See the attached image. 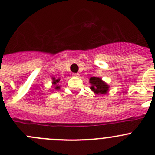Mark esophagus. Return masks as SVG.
Segmentation results:
<instances>
[{
  "instance_id": "obj_1",
  "label": "esophagus",
  "mask_w": 155,
  "mask_h": 155,
  "mask_svg": "<svg viewBox=\"0 0 155 155\" xmlns=\"http://www.w3.org/2000/svg\"><path fill=\"white\" fill-rule=\"evenodd\" d=\"M73 76H74V77H79V73H73Z\"/></svg>"
}]
</instances>
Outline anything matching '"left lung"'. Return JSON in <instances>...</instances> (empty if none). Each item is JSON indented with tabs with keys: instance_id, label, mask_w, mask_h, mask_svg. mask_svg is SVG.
Masks as SVG:
<instances>
[{
	"instance_id": "left-lung-1",
	"label": "left lung",
	"mask_w": 155,
	"mask_h": 155,
	"mask_svg": "<svg viewBox=\"0 0 155 155\" xmlns=\"http://www.w3.org/2000/svg\"><path fill=\"white\" fill-rule=\"evenodd\" d=\"M89 83L91 84L90 89L96 94H105L108 93L110 85L102 80L101 78L93 76L89 79Z\"/></svg>"
}]
</instances>
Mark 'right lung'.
I'll list each match as a JSON object with an SVG mask.
<instances>
[{
    "label": "right lung",
    "mask_w": 155,
    "mask_h": 155,
    "mask_svg": "<svg viewBox=\"0 0 155 155\" xmlns=\"http://www.w3.org/2000/svg\"><path fill=\"white\" fill-rule=\"evenodd\" d=\"M52 87L54 88V90H60L61 88V85H60V81H61V79L60 78H55V77H52Z\"/></svg>",
    "instance_id": "1"
}]
</instances>
